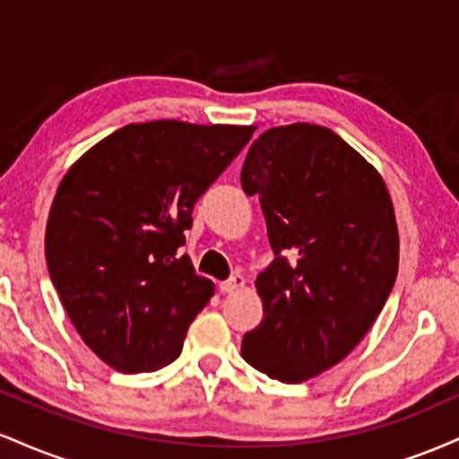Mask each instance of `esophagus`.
I'll use <instances>...</instances> for the list:
<instances>
[{"label":"esophagus","mask_w":459,"mask_h":459,"mask_svg":"<svg viewBox=\"0 0 459 459\" xmlns=\"http://www.w3.org/2000/svg\"><path fill=\"white\" fill-rule=\"evenodd\" d=\"M244 284H246V278L241 276V273H235V276L229 278V281L220 282V291L235 293V291H239V289H244Z\"/></svg>","instance_id":"1"}]
</instances>
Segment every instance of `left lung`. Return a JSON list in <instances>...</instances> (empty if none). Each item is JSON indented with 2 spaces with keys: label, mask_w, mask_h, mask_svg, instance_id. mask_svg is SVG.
Wrapping results in <instances>:
<instances>
[{
  "label": "left lung",
  "mask_w": 459,
  "mask_h": 459,
  "mask_svg": "<svg viewBox=\"0 0 459 459\" xmlns=\"http://www.w3.org/2000/svg\"><path fill=\"white\" fill-rule=\"evenodd\" d=\"M241 187L259 196L276 255L256 276L263 319L241 356L273 380L307 382L339 365L386 304L399 270L391 194L360 152L310 123L252 142Z\"/></svg>",
  "instance_id": "8db88e82"
}]
</instances>
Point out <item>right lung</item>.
Listing matches in <instances>:
<instances>
[{"instance_id": "add662e5", "label": "right lung", "mask_w": 459, "mask_h": 459, "mask_svg": "<svg viewBox=\"0 0 459 459\" xmlns=\"http://www.w3.org/2000/svg\"><path fill=\"white\" fill-rule=\"evenodd\" d=\"M256 127L131 123L68 168L51 203L45 255L68 317L120 373L177 360L215 287L194 272L183 230L196 200Z\"/></svg>"}]
</instances>
